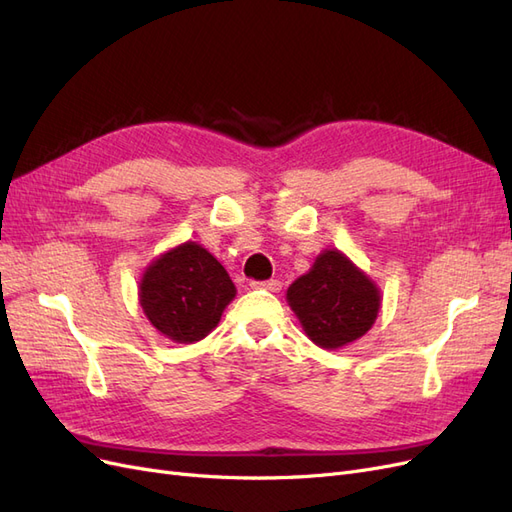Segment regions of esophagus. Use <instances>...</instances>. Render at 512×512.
Masks as SVG:
<instances>
[{"mask_svg": "<svg viewBox=\"0 0 512 512\" xmlns=\"http://www.w3.org/2000/svg\"><path fill=\"white\" fill-rule=\"evenodd\" d=\"M250 286H252V288H262V290H269V292H280V290H282V284L277 282V280H262V282H258V280H252V282H250Z\"/></svg>", "mask_w": 512, "mask_h": 512, "instance_id": "esophagus-1", "label": "esophagus"}]
</instances>
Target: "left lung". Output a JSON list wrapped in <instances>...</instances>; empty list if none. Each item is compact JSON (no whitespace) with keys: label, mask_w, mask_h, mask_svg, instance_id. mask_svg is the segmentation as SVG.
<instances>
[{"label":"left lung","mask_w":512,"mask_h":512,"mask_svg":"<svg viewBox=\"0 0 512 512\" xmlns=\"http://www.w3.org/2000/svg\"><path fill=\"white\" fill-rule=\"evenodd\" d=\"M288 303L305 333L322 348L363 337L380 309V292L337 250L324 252L309 273L288 288Z\"/></svg>","instance_id":"obj_1"}]
</instances>
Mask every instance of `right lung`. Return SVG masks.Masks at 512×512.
Instances as JSON below:
<instances>
[{
	"label": "right lung",
	"instance_id": "1",
	"mask_svg": "<svg viewBox=\"0 0 512 512\" xmlns=\"http://www.w3.org/2000/svg\"><path fill=\"white\" fill-rule=\"evenodd\" d=\"M226 269L192 241L160 256L141 282V305L153 327L179 344L207 337L235 297Z\"/></svg>",
	"mask_w": 512,
	"mask_h": 512
}]
</instances>
